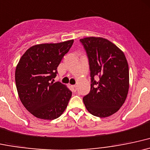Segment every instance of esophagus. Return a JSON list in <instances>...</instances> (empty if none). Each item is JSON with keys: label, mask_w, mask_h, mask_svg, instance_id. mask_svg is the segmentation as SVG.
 Here are the masks:
<instances>
[{"label": "esophagus", "mask_w": 150, "mask_h": 150, "mask_svg": "<svg viewBox=\"0 0 150 150\" xmlns=\"http://www.w3.org/2000/svg\"><path fill=\"white\" fill-rule=\"evenodd\" d=\"M71 88H72V91L73 92H76V89H77V86L76 85H73L71 86Z\"/></svg>", "instance_id": "1"}]
</instances>
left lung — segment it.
Instances as JSON below:
<instances>
[{"label":"left lung","mask_w":150,"mask_h":150,"mask_svg":"<svg viewBox=\"0 0 150 150\" xmlns=\"http://www.w3.org/2000/svg\"><path fill=\"white\" fill-rule=\"evenodd\" d=\"M88 59L91 90L83 98L87 110L105 117L116 112L125 101L129 89V68L125 54L102 38L80 40Z\"/></svg>","instance_id":"1"}]
</instances>
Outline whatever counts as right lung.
I'll return each mask as SVG.
<instances>
[{
	"mask_svg": "<svg viewBox=\"0 0 150 150\" xmlns=\"http://www.w3.org/2000/svg\"><path fill=\"white\" fill-rule=\"evenodd\" d=\"M74 40L41 44L25 52L16 69L18 96L25 108L38 118L54 120L63 113L71 91L60 82L54 83L57 67Z\"/></svg>",
	"mask_w": 150,
	"mask_h": 150,
	"instance_id": "1",
	"label": "right lung"
}]
</instances>
